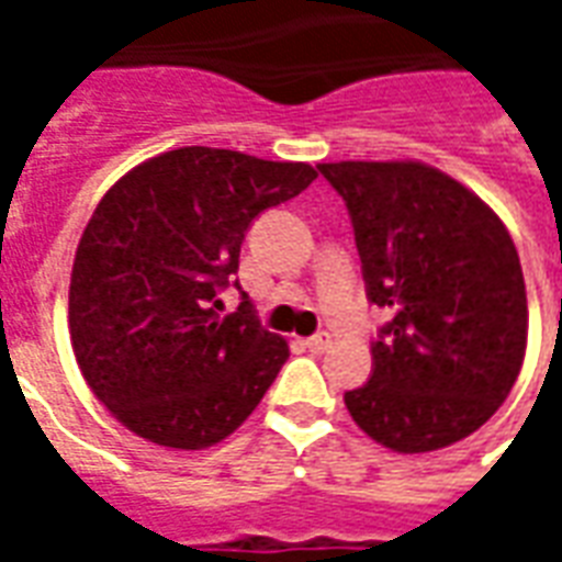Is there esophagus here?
Returning a JSON list of instances; mask_svg holds the SVG:
<instances>
[{"mask_svg":"<svg viewBox=\"0 0 562 562\" xmlns=\"http://www.w3.org/2000/svg\"><path fill=\"white\" fill-rule=\"evenodd\" d=\"M304 346L310 349V352H325L330 346V334L328 330H318V334H313V337H306Z\"/></svg>","mask_w":562,"mask_h":562,"instance_id":"34e87169","label":"esophagus"}]
</instances>
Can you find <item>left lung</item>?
Returning a JSON list of instances; mask_svg holds the SVG:
<instances>
[{
	"label": "left lung",
	"instance_id": "left-lung-1",
	"mask_svg": "<svg viewBox=\"0 0 562 562\" xmlns=\"http://www.w3.org/2000/svg\"><path fill=\"white\" fill-rule=\"evenodd\" d=\"M318 173L349 210L367 301L391 313L370 342L373 373L346 391V409L403 454L470 436L503 406L527 349L506 225L422 161H330Z\"/></svg>",
	"mask_w": 562,
	"mask_h": 562
}]
</instances>
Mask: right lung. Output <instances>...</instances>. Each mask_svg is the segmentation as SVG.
Here are the masks:
<instances>
[{
	"label": "right lung",
	"instance_id": "add662e5",
	"mask_svg": "<svg viewBox=\"0 0 562 562\" xmlns=\"http://www.w3.org/2000/svg\"><path fill=\"white\" fill-rule=\"evenodd\" d=\"M316 180L304 161L180 147L144 161L99 201L78 244L68 328L92 394L156 446L207 448L252 415L289 358L240 291L249 225Z\"/></svg>",
	"mask_w": 562,
	"mask_h": 562
}]
</instances>
